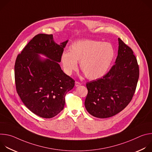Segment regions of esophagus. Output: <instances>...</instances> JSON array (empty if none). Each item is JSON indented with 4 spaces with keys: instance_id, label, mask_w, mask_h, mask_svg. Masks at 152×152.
Listing matches in <instances>:
<instances>
[{
    "instance_id": "34e87169",
    "label": "esophagus",
    "mask_w": 152,
    "mask_h": 152,
    "mask_svg": "<svg viewBox=\"0 0 152 152\" xmlns=\"http://www.w3.org/2000/svg\"><path fill=\"white\" fill-rule=\"evenodd\" d=\"M81 85V83H80V82H77V81H76V82H75V86H79V85Z\"/></svg>"
}]
</instances>
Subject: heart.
I'll return each mask as SVG.
<instances>
[{
	"label": "heart",
	"instance_id": "b5f03b06",
	"mask_svg": "<svg viewBox=\"0 0 152 152\" xmlns=\"http://www.w3.org/2000/svg\"><path fill=\"white\" fill-rule=\"evenodd\" d=\"M115 56L110 43L92 39L80 40L70 46L69 52L62 53L61 60L66 72L70 75L77 68V62L85 76L94 80L103 76L110 69Z\"/></svg>",
	"mask_w": 152,
	"mask_h": 152
}]
</instances>
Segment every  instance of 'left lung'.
Returning a JSON list of instances; mask_svg holds the SVG:
<instances>
[{
  "mask_svg": "<svg viewBox=\"0 0 152 152\" xmlns=\"http://www.w3.org/2000/svg\"><path fill=\"white\" fill-rule=\"evenodd\" d=\"M115 64L102 77L86 84L88 94L85 106L93 116L113 117L131 102L139 78V66L131 48L118 38Z\"/></svg>",
  "mask_w": 152,
  "mask_h": 152,
  "instance_id": "1",
  "label": "left lung"
}]
</instances>
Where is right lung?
I'll list each match as a JSON object with an SVG mask.
<instances>
[{
    "instance_id": "right-lung-1",
    "label": "right lung",
    "mask_w": 152,
    "mask_h": 152,
    "mask_svg": "<svg viewBox=\"0 0 152 152\" xmlns=\"http://www.w3.org/2000/svg\"><path fill=\"white\" fill-rule=\"evenodd\" d=\"M68 40L61 45L53 35H35L18 54L14 75L17 92L28 109L42 118L58 115L65 104V96L75 86V80L64 73L58 62ZM38 54L48 58L42 60Z\"/></svg>"
}]
</instances>
